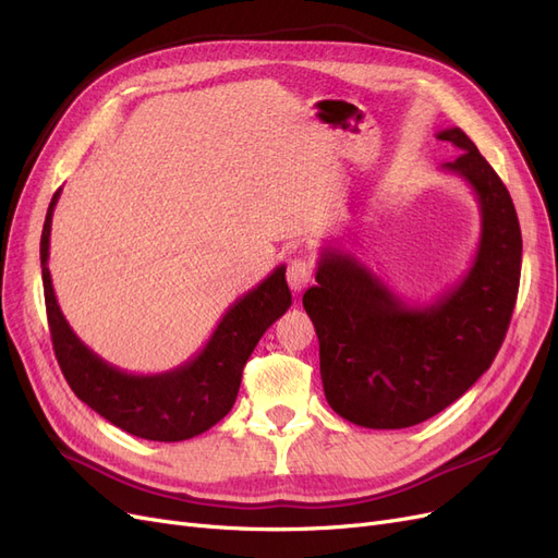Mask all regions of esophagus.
I'll return each instance as SVG.
<instances>
[{
	"label": "esophagus",
	"mask_w": 558,
	"mask_h": 558,
	"mask_svg": "<svg viewBox=\"0 0 558 558\" xmlns=\"http://www.w3.org/2000/svg\"><path fill=\"white\" fill-rule=\"evenodd\" d=\"M314 275V265L307 256H298L286 267V279H289V286L293 293H300L305 286L312 281Z\"/></svg>",
	"instance_id": "1"
}]
</instances>
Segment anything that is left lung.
Wrapping results in <instances>:
<instances>
[{"instance_id":"left-lung-1","label":"left lung","mask_w":558,"mask_h":558,"mask_svg":"<svg viewBox=\"0 0 558 558\" xmlns=\"http://www.w3.org/2000/svg\"><path fill=\"white\" fill-rule=\"evenodd\" d=\"M435 137L461 150L440 170L461 177L480 202V244L461 281L428 305H410L356 256L324 248L316 286L302 295L326 400L363 428H410L459 400L492 367L517 302L521 230L512 197L461 128Z\"/></svg>"}]
</instances>
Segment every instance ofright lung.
Segmentation results:
<instances>
[{
    "instance_id": "obj_1",
    "label": "right lung",
    "mask_w": 558,
    "mask_h": 558,
    "mask_svg": "<svg viewBox=\"0 0 558 558\" xmlns=\"http://www.w3.org/2000/svg\"><path fill=\"white\" fill-rule=\"evenodd\" d=\"M60 191L48 205L39 253L50 340L66 384L99 416L144 440L181 442L209 430L238 400L242 369L258 340L291 307L286 265L232 302L209 342L191 361L158 375H132L83 344L58 305L48 246Z\"/></svg>"
}]
</instances>
